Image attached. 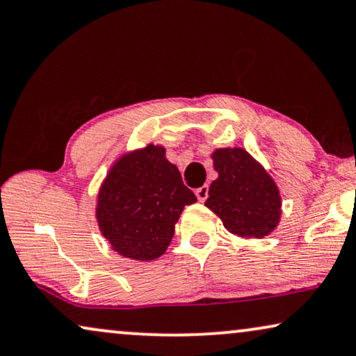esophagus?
I'll return each instance as SVG.
<instances>
[{
    "label": "esophagus",
    "mask_w": 356,
    "mask_h": 356,
    "mask_svg": "<svg viewBox=\"0 0 356 356\" xmlns=\"http://www.w3.org/2000/svg\"><path fill=\"white\" fill-rule=\"evenodd\" d=\"M195 195L198 198V202H205L208 198V186H202L200 188H197Z\"/></svg>",
    "instance_id": "obj_1"
}]
</instances>
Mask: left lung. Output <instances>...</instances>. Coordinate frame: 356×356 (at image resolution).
<instances>
[{
	"label": "left lung",
	"instance_id": "1",
	"mask_svg": "<svg viewBox=\"0 0 356 356\" xmlns=\"http://www.w3.org/2000/svg\"><path fill=\"white\" fill-rule=\"evenodd\" d=\"M218 179L205 207L221 218L229 233L264 238L278 226L282 197L270 174L243 148H220L211 154Z\"/></svg>",
	"mask_w": 356,
	"mask_h": 356
}]
</instances>
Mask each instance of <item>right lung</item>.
<instances>
[{
  "mask_svg": "<svg viewBox=\"0 0 356 356\" xmlns=\"http://www.w3.org/2000/svg\"><path fill=\"white\" fill-rule=\"evenodd\" d=\"M195 202L163 146L148 145L123 154L108 170L96 218L115 252L146 262L165 252L184 207Z\"/></svg>",
  "mask_w": 356,
  "mask_h": 356,
  "instance_id": "obj_1",
  "label": "right lung"
}]
</instances>
